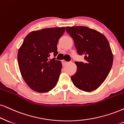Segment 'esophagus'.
<instances>
[{
	"label": "esophagus",
	"mask_w": 124,
	"mask_h": 124,
	"mask_svg": "<svg viewBox=\"0 0 124 124\" xmlns=\"http://www.w3.org/2000/svg\"><path fill=\"white\" fill-rule=\"evenodd\" d=\"M69 62H67V61H65V60H63L62 61V63H63V65H66L67 63H68Z\"/></svg>",
	"instance_id": "1"
}]
</instances>
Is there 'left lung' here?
Listing matches in <instances>:
<instances>
[{"mask_svg":"<svg viewBox=\"0 0 124 124\" xmlns=\"http://www.w3.org/2000/svg\"><path fill=\"white\" fill-rule=\"evenodd\" d=\"M66 30L73 39L78 54L85 57L84 62H75L77 70L71 76L72 82L82 91L94 90L112 68L113 56L109 42L102 34L85 26L66 27Z\"/></svg>","mask_w":124,"mask_h":124,"instance_id":"8db88e82","label":"left lung"}]
</instances>
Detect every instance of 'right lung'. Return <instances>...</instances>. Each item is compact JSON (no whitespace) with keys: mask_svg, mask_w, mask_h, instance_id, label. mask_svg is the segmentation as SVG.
<instances>
[{"mask_svg":"<svg viewBox=\"0 0 124 124\" xmlns=\"http://www.w3.org/2000/svg\"><path fill=\"white\" fill-rule=\"evenodd\" d=\"M65 27L43 29L30 32L19 49L18 61L22 76L30 88L38 93L57 85L62 69L60 61L50 57L58 54L57 44Z\"/></svg>","mask_w":124,"mask_h":124,"instance_id":"right-lung-1","label":"right lung"}]
</instances>
